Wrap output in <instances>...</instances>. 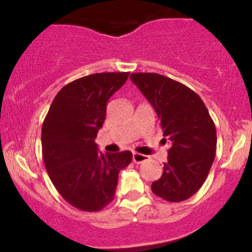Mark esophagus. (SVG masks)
Segmentation results:
<instances>
[{"instance_id":"1","label":"esophagus","mask_w":252,"mask_h":252,"mask_svg":"<svg viewBox=\"0 0 252 252\" xmlns=\"http://www.w3.org/2000/svg\"><path fill=\"white\" fill-rule=\"evenodd\" d=\"M147 160H148V156L147 155L140 154V153H134V154H132V161H134L135 163H142Z\"/></svg>"}]
</instances>
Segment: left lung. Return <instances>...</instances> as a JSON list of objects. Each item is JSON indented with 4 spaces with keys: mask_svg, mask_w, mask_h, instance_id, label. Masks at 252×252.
Here are the masks:
<instances>
[{
    "mask_svg": "<svg viewBox=\"0 0 252 252\" xmlns=\"http://www.w3.org/2000/svg\"><path fill=\"white\" fill-rule=\"evenodd\" d=\"M130 79L155 109L172 143L153 193L170 202L186 200L202 186L215 161L217 131L209 110L193 90L162 74L140 72Z\"/></svg>",
    "mask_w": 252,
    "mask_h": 252,
    "instance_id": "obj_1",
    "label": "left lung"
}]
</instances>
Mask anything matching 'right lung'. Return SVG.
<instances>
[{
	"label": "right lung",
	"instance_id": "add662e5",
	"mask_svg": "<svg viewBox=\"0 0 252 252\" xmlns=\"http://www.w3.org/2000/svg\"><path fill=\"white\" fill-rule=\"evenodd\" d=\"M129 72H103L68 83L58 92L41 129L46 170L59 194L85 212H97L114 200L120 170L132 154L98 152L109 98L124 85Z\"/></svg>",
	"mask_w": 252,
	"mask_h": 252
}]
</instances>
